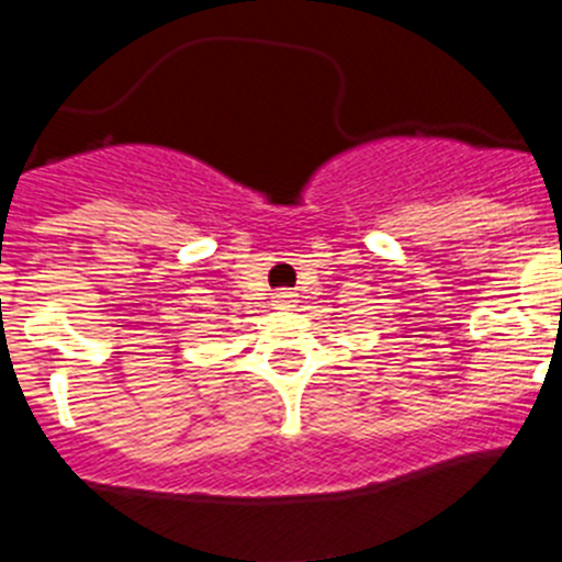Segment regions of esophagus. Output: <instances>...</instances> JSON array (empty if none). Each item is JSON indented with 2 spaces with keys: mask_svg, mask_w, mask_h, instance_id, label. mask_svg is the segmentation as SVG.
Instances as JSON below:
<instances>
[{
  "mask_svg": "<svg viewBox=\"0 0 562 562\" xmlns=\"http://www.w3.org/2000/svg\"><path fill=\"white\" fill-rule=\"evenodd\" d=\"M276 304L278 306H295V295L290 290H278L276 292Z\"/></svg>",
  "mask_w": 562,
  "mask_h": 562,
  "instance_id": "34e87169",
  "label": "esophagus"
}]
</instances>
